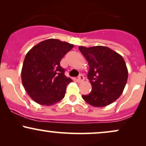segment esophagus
Returning a JSON list of instances; mask_svg holds the SVG:
<instances>
[{
	"label": "esophagus",
	"mask_w": 146,
	"mask_h": 146,
	"mask_svg": "<svg viewBox=\"0 0 146 146\" xmlns=\"http://www.w3.org/2000/svg\"><path fill=\"white\" fill-rule=\"evenodd\" d=\"M84 80V75L82 74H80L79 75L78 78V81L79 82H82Z\"/></svg>",
	"instance_id": "34e87169"
}]
</instances>
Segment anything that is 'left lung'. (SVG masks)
Wrapping results in <instances>:
<instances>
[{"label":"left lung","instance_id":"1","mask_svg":"<svg viewBox=\"0 0 146 146\" xmlns=\"http://www.w3.org/2000/svg\"><path fill=\"white\" fill-rule=\"evenodd\" d=\"M79 50L89 65L88 79L92 86L89 94L82 96L84 100L95 107H104L116 101L123 93L128 76L123 57L104 46H80Z\"/></svg>","mask_w":146,"mask_h":146}]
</instances>
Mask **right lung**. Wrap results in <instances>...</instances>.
Here are the masks:
<instances>
[{
	"instance_id": "add662e5",
	"label": "right lung",
	"mask_w": 146,
	"mask_h": 146,
	"mask_svg": "<svg viewBox=\"0 0 146 146\" xmlns=\"http://www.w3.org/2000/svg\"><path fill=\"white\" fill-rule=\"evenodd\" d=\"M73 44L60 40L40 42L25 56L21 71L22 82L33 101L42 106H51L64 98L71 78L64 75L60 63Z\"/></svg>"
}]
</instances>
